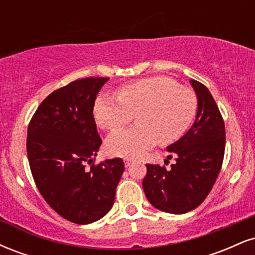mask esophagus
<instances>
[{"mask_svg": "<svg viewBox=\"0 0 255 255\" xmlns=\"http://www.w3.org/2000/svg\"><path fill=\"white\" fill-rule=\"evenodd\" d=\"M131 163H133V159H130V158H126V159H125L126 168H129V166L131 165Z\"/></svg>", "mask_w": 255, "mask_h": 255, "instance_id": "esophagus-1", "label": "esophagus"}]
</instances>
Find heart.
<instances>
[{"instance_id":"obj_1","label":"heart","mask_w":255,"mask_h":255,"mask_svg":"<svg viewBox=\"0 0 255 255\" xmlns=\"http://www.w3.org/2000/svg\"><path fill=\"white\" fill-rule=\"evenodd\" d=\"M197 111V97L175 79L145 78L122 86L118 98L99 95L93 116L99 127L116 130L136 114V127L113 133L107 151L118 157H137L159 144H172L186 133Z\"/></svg>"}]
</instances>
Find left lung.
I'll list each match as a JSON object with an SVG mask.
<instances>
[{
  "label": "left lung",
  "mask_w": 255,
  "mask_h": 255,
  "mask_svg": "<svg viewBox=\"0 0 255 255\" xmlns=\"http://www.w3.org/2000/svg\"><path fill=\"white\" fill-rule=\"evenodd\" d=\"M189 83L197 95V116L189 130L166 147L176 162L169 170L146 164L142 180L152 206L174 215L192 211L205 200L221 171L225 148L224 122L215 99L205 85Z\"/></svg>",
  "instance_id": "1"
}]
</instances>
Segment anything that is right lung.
I'll use <instances>...</instances> for the list:
<instances>
[{
  "mask_svg": "<svg viewBox=\"0 0 255 255\" xmlns=\"http://www.w3.org/2000/svg\"><path fill=\"white\" fill-rule=\"evenodd\" d=\"M109 78L75 80L49 95L27 129V157L40 194L58 215L77 224L104 217L125 171L114 158L92 165L102 140L93 118L99 90Z\"/></svg>",
  "mask_w": 255,
  "mask_h": 255,
  "instance_id": "1",
  "label": "right lung"
}]
</instances>
